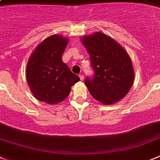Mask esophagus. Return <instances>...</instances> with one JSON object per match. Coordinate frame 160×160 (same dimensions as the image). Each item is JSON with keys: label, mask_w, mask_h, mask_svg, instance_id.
<instances>
[{"label": "esophagus", "mask_w": 160, "mask_h": 160, "mask_svg": "<svg viewBox=\"0 0 160 160\" xmlns=\"http://www.w3.org/2000/svg\"><path fill=\"white\" fill-rule=\"evenodd\" d=\"M79 78L81 79V81H83V80H84V75H83V74H79Z\"/></svg>", "instance_id": "esophagus-1"}]
</instances>
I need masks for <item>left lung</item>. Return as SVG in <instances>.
<instances>
[{
  "label": "left lung",
  "mask_w": 160,
  "mask_h": 160,
  "mask_svg": "<svg viewBox=\"0 0 160 160\" xmlns=\"http://www.w3.org/2000/svg\"><path fill=\"white\" fill-rule=\"evenodd\" d=\"M90 55L94 74L85 84L94 99L104 105L119 102L128 93L134 81V69L125 50L100 32L81 39Z\"/></svg>",
  "instance_id": "left-lung-1"
}]
</instances>
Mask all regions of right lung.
Segmentation results:
<instances>
[{"label": "right lung", "mask_w": 160, "mask_h": 160, "mask_svg": "<svg viewBox=\"0 0 160 160\" xmlns=\"http://www.w3.org/2000/svg\"><path fill=\"white\" fill-rule=\"evenodd\" d=\"M69 39L53 35L42 41L32 52L26 69V78L35 98L55 105L68 97L71 86L80 80L62 60Z\"/></svg>", "instance_id": "right-lung-1"}]
</instances>
